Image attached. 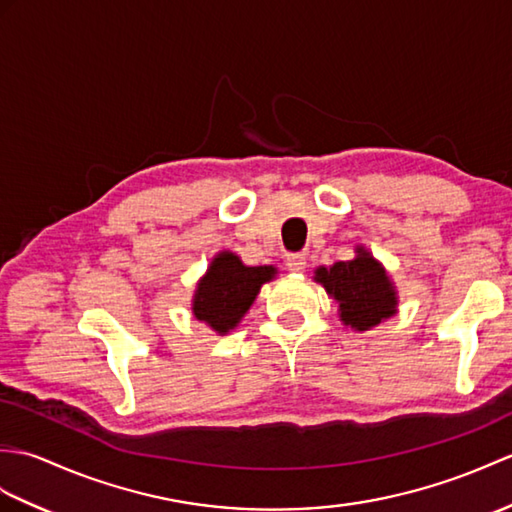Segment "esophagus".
Here are the masks:
<instances>
[{
  "label": "esophagus",
  "mask_w": 512,
  "mask_h": 512,
  "mask_svg": "<svg viewBox=\"0 0 512 512\" xmlns=\"http://www.w3.org/2000/svg\"><path fill=\"white\" fill-rule=\"evenodd\" d=\"M285 266H288L290 272H303L307 266V257L301 253H292L285 257Z\"/></svg>",
  "instance_id": "esophagus-1"
}]
</instances>
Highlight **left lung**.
Wrapping results in <instances>:
<instances>
[{"mask_svg": "<svg viewBox=\"0 0 512 512\" xmlns=\"http://www.w3.org/2000/svg\"><path fill=\"white\" fill-rule=\"evenodd\" d=\"M314 281L338 303V318L358 334L397 314L399 294L382 261L366 246H355V257L318 266Z\"/></svg>", "mask_w": 512, "mask_h": 512, "instance_id": "left-lung-1", "label": "left lung"}]
</instances>
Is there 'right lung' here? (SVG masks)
Here are the masks:
<instances>
[{"instance_id": "1", "label": "right lung", "mask_w": 512, "mask_h": 512, "mask_svg": "<svg viewBox=\"0 0 512 512\" xmlns=\"http://www.w3.org/2000/svg\"><path fill=\"white\" fill-rule=\"evenodd\" d=\"M275 277V266H246L235 253L220 251L196 283L192 314L218 336H227L251 310L261 285Z\"/></svg>"}]
</instances>
